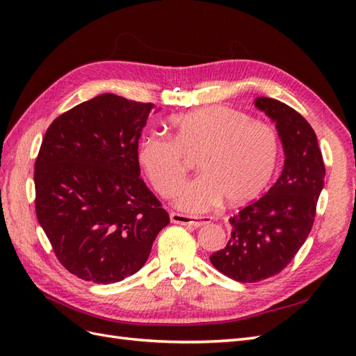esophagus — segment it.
Listing matches in <instances>:
<instances>
[{"mask_svg": "<svg viewBox=\"0 0 356 356\" xmlns=\"http://www.w3.org/2000/svg\"><path fill=\"white\" fill-rule=\"evenodd\" d=\"M169 217L172 222L181 225H202L209 220V217H191V215H184L179 212H170Z\"/></svg>", "mask_w": 356, "mask_h": 356, "instance_id": "1", "label": "esophagus"}]
</instances>
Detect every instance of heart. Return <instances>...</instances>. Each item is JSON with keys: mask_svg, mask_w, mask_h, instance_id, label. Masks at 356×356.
<instances>
[{"mask_svg": "<svg viewBox=\"0 0 356 356\" xmlns=\"http://www.w3.org/2000/svg\"><path fill=\"white\" fill-rule=\"evenodd\" d=\"M170 139L147 135L136 160L161 197H172L184 179L187 159H196L200 175L181 188L177 203L203 211L222 199L242 207L257 199L277 166L281 141L276 129L224 105H211L169 117Z\"/></svg>", "mask_w": 356, "mask_h": 356, "instance_id": "obj_1", "label": "heart"}]
</instances>
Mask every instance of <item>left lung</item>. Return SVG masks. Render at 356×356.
Wrapping results in <instances>:
<instances>
[{"label": "left lung", "instance_id": "8db88e82", "mask_svg": "<svg viewBox=\"0 0 356 356\" xmlns=\"http://www.w3.org/2000/svg\"><path fill=\"white\" fill-rule=\"evenodd\" d=\"M255 106L276 123L285 153L281 177L263 197L229 220L230 239L209 260L238 282H258L282 272L307 239L324 188L325 166L306 118L286 104L257 98Z\"/></svg>", "mask_w": 356, "mask_h": 356}]
</instances>
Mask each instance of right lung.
Wrapping results in <instances>:
<instances>
[{
	"label": "right lung",
	"mask_w": 356,
	"mask_h": 356,
	"mask_svg": "<svg viewBox=\"0 0 356 356\" xmlns=\"http://www.w3.org/2000/svg\"><path fill=\"white\" fill-rule=\"evenodd\" d=\"M154 104L104 93L60 114L35 160V212L59 263L95 284L136 273L169 215L139 178Z\"/></svg>",
	"instance_id": "add662e5"
}]
</instances>
